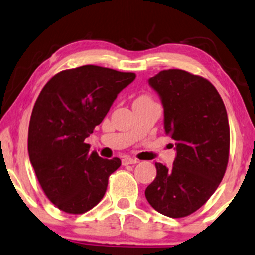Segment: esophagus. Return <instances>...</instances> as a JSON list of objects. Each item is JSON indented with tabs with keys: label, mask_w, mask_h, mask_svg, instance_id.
I'll use <instances>...</instances> for the list:
<instances>
[{
	"label": "esophagus",
	"mask_w": 255,
	"mask_h": 255,
	"mask_svg": "<svg viewBox=\"0 0 255 255\" xmlns=\"http://www.w3.org/2000/svg\"><path fill=\"white\" fill-rule=\"evenodd\" d=\"M139 162L137 158H131V157H124V158L122 159V163L123 165H130V164H137V163Z\"/></svg>",
	"instance_id": "1"
}]
</instances>
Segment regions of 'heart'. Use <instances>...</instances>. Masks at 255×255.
Segmentation results:
<instances>
[{
	"instance_id": "1",
	"label": "heart",
	"mask_w": 255,
	"mask_h": 255,
	"mask_svg": "<svg viewBox=\"0 0 255 255\" xmlns=\"http://www.w3.org/2000/svg\"><path fill=\"white\" fill-rule=\"evenodd\" d=\"M139 99H149V98H147L146 96H143V97H139V98H138L137 100H139Z\"/></svg>"
}]
</instances>
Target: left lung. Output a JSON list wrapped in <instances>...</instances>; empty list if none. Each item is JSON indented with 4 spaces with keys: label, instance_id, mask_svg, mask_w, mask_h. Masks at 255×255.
Wrapping results in <instances>:
<instances>
[{
    "label": "left lung",
    "instance_id": "8db88e82",
    "mask_svg": "<svg viewBox=\"0 0 255 255\" xmlns=\"http://www.w3.org/2000/svg\"><path fill=\"white\" fill-rule=\"evenodd\" d=\"M164 109V130L175 140L172 168L156 163L145 189L147 202L169 218L196 212L224 178L229 124L221 97L208 80L182 70L161 71L147 80Z\"/></svg>",
    "mask_w": 255,
    "mask_h": 255
}]
</instances>
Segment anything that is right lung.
Masks as SVG:
<instances>
[{"label": "right lung", "mask_w": 255, "mask_h": 255, "mask_svg": "<svg viewBox=\"0 0 255 255\" xmlns=\"http://www.w3.org/2000/svg\"><path fill=\"white\" fill-rule=\"evenodd\" d=\"M136 78L94 65L55 74L37 97L28 153L37 180L62 212L83 214L100 202L121 159L90 151L85 139L103 122L118 93Z\"/></svg>", "instance_id": "add662e5"}]
</instances>
